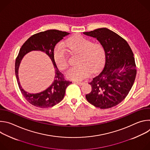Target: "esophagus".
<instances>
[{"mask_svg":"<svg viewBox=\"0 0 150 150\" xmlns=\"http://www.w3.org/2000/svg\"><path fill=\"white\" fill-rule=\"evenodd\" d=\"M74 83L78 84V85H80V86L81 85H82L84 83V82H79V81H74Z\"/></svg>","mask_w":150,"mask_h":150,"instance_id":"obj_1","label":"esophagus"}]
</instances>
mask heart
Segmentation results:
<instances>
[{
  "label": "heart",
  "instance_id": "heart-1",
  "mask_svg": "<svg viewBox=\"0 0 150 150\" xmlns=\"http://www.w3.org/2000/svg\"><path fill=\"white\" fill-rule=\"evenodd\" d=\"M67 51L71 55L78 54L77 65L68 71L67 76L73 80H81L93 71L100 69L105 60V50L100 42L94 41L81 34L72 35L65 41ZM61 45L56 46L53 57L57 68L65 70L69 66L68 56Z\"/></svg>",
  "mask_w": 150,
  "mask_h": 150
}]
</instances>
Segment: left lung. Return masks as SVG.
<instances>
[{"label":"left lung","mask_w":150,"mask_h":150,"mask_svg":"<svg viewBox=\"0 0 150 150\" xmlns=\"http://www.w3.org/2000/svg\"><path fill=\"white\" fill-rule=\"evenodd\" d=\"M83 34L96 38L106 53L103 69L89 82L92 90L85 97L96 108H111L126 98L134 84L137 75L134 53L124 38L106 28Z\"/></svg>","instance_id":"8db88e82"}]
</instances>
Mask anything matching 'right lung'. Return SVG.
<instances>
[{
	"mask_svg": "<svg viewBox=\"0 0 150 150\" xmlns=\"http://www.w3.org/2000/svg\"><path fill=\"white\" fill-rule=\"evenodd\" d=\"M69 33L56 30H49L40 32L30 37L20 49L15 61V75L19 90L26 100L33 105L40 108L53 107L61 101L65 96L66 88L72 82L65 79L57 68L53 57V50L56 45ZM33 50L45 52L51 58L54 65L55 76L54 82L46 91L39 93L30 94L20 86L18 78V69L23 56Z\"/></svg>",
	"mask_w": 150,
	"mask_h": 150,
	"instance_id": "obj_1",
	"label": "right lung"
}]
</instances>
